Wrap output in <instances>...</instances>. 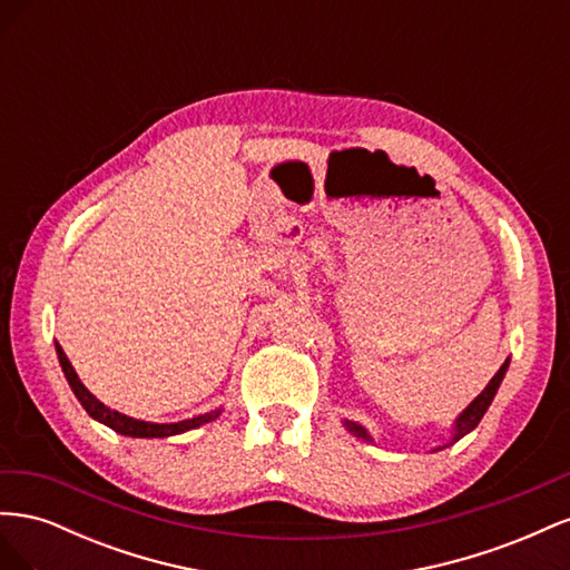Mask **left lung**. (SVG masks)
I'll return each mask as SVG.
<instances>
[{"label": "left lung", "mask_w": 570, "mask_h": 570, "mask_svg": "<svg viewBox=\"0 0 570 570\" xmlns=\"http://www.w3.org/2000/svg\"><path fill=\"white\" fill-rule=\"evenodd\" d=\"M507 368H509V358L504 361L502 368H499V371L494 373V377H492V381L488 383V387L482 390V392L475 396V400H473L469 406L463 409L461 416L454 421V428H452V440L446 442L444 446H450V444L459 442L463 435H469L471 430L480 423V419L485 416V411H488V406L492 404V400H494V394H497L499 385H502V381H504ZM344 428H347L354 438H361V440H366V442H373V440H371V435L366 433V428H364V425H358V423H354V421H344ZM444 446H438V450H444ZM438 450H433V452H438Z\"/></svg>", "instance_id": "1"}]
</instances>
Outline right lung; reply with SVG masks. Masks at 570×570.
<instances>
[{
  "instance_id": "obj_1",
  "label": "right lung",
  "mask_w": 570,
  "mask_h": 570,
  "mask_svg": "<svg viewBox=\"0 0 570 570\" xmlns=\"http://www.w3.org/2000/svg\"><path fill=\"white\" fill-rule=\"evenodd\" d=\"M57 356H59V364H61L66 381H68V385H71V390L78 396V402L82 404V409L88 411L95 421L109 425L111 430H116V433H120V435H128V438H170V435L185 433V430L199 428L204 423H212L220 416V409H216V411H209V413H202V416L178 421V423H149V421L130 419V416H126V413L111 411L109 406L101 404L95 394H90V390L80 383L78 373L73 371L71 361H68V356L63 354L59 342H57Z\"/></svg>"
}]
</instances>
